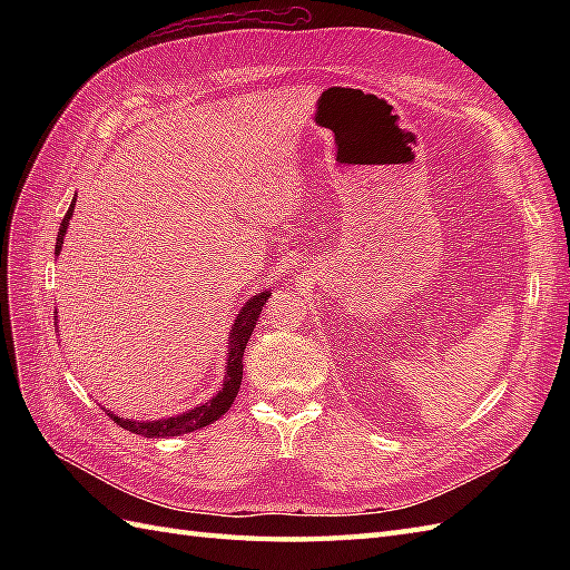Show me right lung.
Returning a JSON list of instances; mask_svg holds the SVG:
<instances>
[{
    "label": "right lung",
    "instance_id": "obj_1",
    "mask_svg": "<svg viewBox=\"0 0 570 570\" xmlns=\"http://www.w3.org/2000/svg\"><path fill=\"white\" fill-rule=\"evenodd\" d=\"M73 204L76 202H71V206H68V212H66L61 226H59L55 254L61 252L63 235H66V228H68V218L73 216ZM268 297H271V292H258V295H254L243 308H239L237 321H235L233 331H230V340H228L226 383H223V387L218 390L214 400H209L197 409H189V411L180 413V416L161 419V421H130V419L116 416L114 411H107V416L114 419L116 425L130 430V433H135V435H145V438H176V435L193 433V430H199L204 425L218 421L223 413L230 409V404L235 402V396L239 392V383H243V356H245V350H247V342L252 337V331L256 327L258 314H262V308H264Z\"/></svg>",
    "mask_w": 570,
    "mask_h": 570
}]
</instances>
